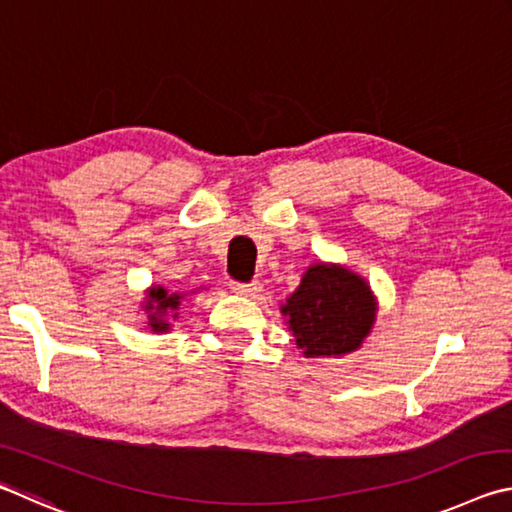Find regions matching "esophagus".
<instances>
[{
	"mask_svg": "<svg viewBox=\"0 0 512 512\" xmlns=\"http://www.w3.org/2000/svg\"><path fill=\"white\" fill-rule=\"evenodd\" d=\"M230 287L235 293H241V296H255V293L262 291V284H259L257 280L255 282H232Z\"/></svg>",
	"mask_w": 512,
	"mask_h": 512,
	"instance_id": "34e87169",
	"label": "esophagus"
}]
</instances>
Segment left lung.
<instances>
[{"label": "left lung", "instance_id": "1", "mask_svg": "<svg viewBox=\"0 0 512 512\" xmlns=\"http://www.w3.org/2000/svg\"><path fill=\"white\" fill-rule=\"evenodd\" d=\"M375 298L359 275L316 264L282 305L289 329L307 357H339L357 350L375 323Z\"/></svg>", "mask_w": 512, "mask_h": 512}]
</instances>
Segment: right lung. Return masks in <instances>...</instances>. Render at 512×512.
<instances>
[{"mask_svg":"<svg viewBox=\"0 0 512 512\" xmlns=\"http://www.w3.org/2000/svg\"><path fill=\"white\" fill-rule=\"evenodd\" d=\"M183 296L180 293H169L162 287H153L149 298H146V314H149V325L153 332H167L169 316H176L173 311L178 309Z\"/></svg>","mask_w":512,"mask_h":512,"instance_id":"right-lung-1","label":"right lung"}]
</instances>
